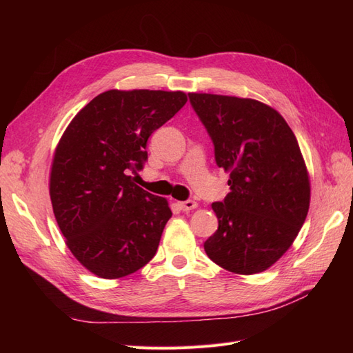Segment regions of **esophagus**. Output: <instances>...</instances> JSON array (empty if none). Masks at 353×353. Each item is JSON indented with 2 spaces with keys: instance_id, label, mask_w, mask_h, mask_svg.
Returning a JSON list of instances; mask_svg holds the SVG:
<instances>
[{
  "instance_id": "obj_1",
  "label": "esophagus",
  "mask_w": 353,
  "mask_h": 353,
  "mask_svg": "<svg viewBox=\"0 0 353 353\" xmlns=\"http://www.w3.org/2000/svg\"><path fill=\"white\" fill-rule=\"evenodd\" d=\"M179 209L183 212H188V210H193L197 208V203L194 200H185V201H179L178 203Z\"/></svg>"
}]
</instances>
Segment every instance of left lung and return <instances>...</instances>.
<instances>
[{"mask_svg": "<svg viewBox=\"0 0 353 353\" xmlns=\"http://www.w3.org/2000/svg\"><path fill=\"white\" fill-rule=\"evenodd\" d=\"M230 174V193L212 209L218 230L205 241L223 270L250 275L270 268L290 248L307 215L311 187L297 140L284 117L250 99L188 94Z\"/></svg>", "mask_w": 353, "mask_h": 353, "instance_id": "left-lung-1", "label": "left lung"}]
</instances>
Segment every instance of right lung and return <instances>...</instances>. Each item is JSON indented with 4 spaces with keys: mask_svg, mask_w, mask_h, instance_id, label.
<instances>
[{
    "mask_svg": "<svg viewBox=\"0 0 353 353\" xmlns=\"http://www.w3.org/2000/svg\"><path fill=\"white\" fill-rule=\"evenodd\" d=\"M187 103L181 91H105L73 117L56 148L50 196L66 244L85 268L121 279L153 259L172 212L134 184L150 135Z\"/></svg>",
    "mask_w": 353,
    "mask_h": 353,
    "instance_id": "obj_1",
    "label": "right lung"
}]
</instances>
